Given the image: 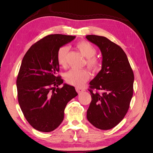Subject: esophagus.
Listing matches in <instances>:
<instances>
[{
  "mask_svg": "<svg viewBox=\"0 0 153 153\" xmlns=\"http://www.w3.org/2000/svg\"><path fill=\"white\" fill-rule=\"evenodd\" d=\"M76 92H78V94H80V93H82V92H84L85 90H84V89H82V88L76 87Z\"/></svg>",
  "mask_w": 153,
  "mask_h": 153,
  "instance_id": "1",
  "label": "esophagus"
}]
</instances>
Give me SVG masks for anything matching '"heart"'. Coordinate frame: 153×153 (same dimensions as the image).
I'll return each mask as SVG.
<instances>
[{
  "label": "heart",
  "instance_id": "b5f03b06",
  "mask_svg": "<svg viewBox=\"0 0 153 153\" xmlns=\"http://www.w3.org/2000/svg\"><path fill=\"white\" fill-rule=\"evenodd\" d=\"M76 47L82 54L87 58L86 63L88 67L92 70H96L99 68L100 62L99 59L94 56L96 53V50L93 45L87 41H80L76 44ZM68 50L69 48L66 46H63L58 50L57 61L61 66H66ZM64 78L68 84L79 87L88 80L89 73L84 69H71L66 73Z\"/></svg>",
  "mask_w": 153,
  "mask_h": 153
}]
</instances>
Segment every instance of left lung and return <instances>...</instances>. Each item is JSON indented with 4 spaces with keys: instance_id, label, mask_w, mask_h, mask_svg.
Here are the masks:
<instances>
[{
    "instance_id": "1",
    "label": "left lung",
    "mask_w": 153,
    "mask_h": 153,
    "mask_svg": "<svg viewBox=\"0 0 153 153\" xmlns=\"http://www.w3.org/2000/svg\"><path fill=\"white\" fill-rule=\"evenodd\" d=\"M86 38L102 54L101 69L89 83L92 101L87 118L96 128L107 130L117 126L128 112L133 93V72L119 45L103 36L87 35ZM93 89L103 92L94 93Z\"/></svg>"
}]
</instances>
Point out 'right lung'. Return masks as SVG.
<instances>
[{"label":"right lung","mask_w":153,"mask_h":153,"mask_svg":"<svg viewBox=\"0 0 153 153\" xmlns=\"http://www.w3.org/2000/svg\"><path fill=\"white\" fill-rule=\"evenodd\" d=\"M75 36L50 34L31 46L22 59L16 80L18 100L28 123L41 132L56 129L64 119V109L78 94L64 84L57 73L58 50Z\"/></svg>","instance_id":"1"}]
</instances>
